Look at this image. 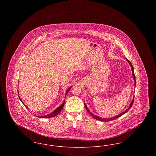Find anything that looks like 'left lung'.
I'll return each mask as SVG.
<instances>
[{"label": "left lung", "mask_w": 156, "mask_h": 156, "mask_svg": "<svg viewBox=\"0 0 156 156\" xmlns=\"http://www.w3.org/2000/svg\"><path fill=\"white\" fill-rule=\"evenodd\" d=\"M126 61L129 63V64H130V67L132 68V75H133V78L134 81V87H136V78H135V75H134V69L133 67V66H132V63L128 60V59L126 58ZM133 101H134V98H133V99H132V102H131V103L130 104V105L129 106V108H127V109H126V110H125V111L123 112L122 113H120L118 115H117V116H114V117H112V118H101V117H99V116H97V115H94L92 112H90V111H89V109H88V108H87V105H86V104H84L85 105V108H86V109H87V111L89 112V114L94 118V119H97L98 120H99V121H102V122H109V121H111V120H115V119H117V118H118L119 117H120L122 115H124L125 113H126V112H127L129 111V109L131 108V107L132 106V105H133Z\"/></svg>", "instance_id": "1"}]
</instances>
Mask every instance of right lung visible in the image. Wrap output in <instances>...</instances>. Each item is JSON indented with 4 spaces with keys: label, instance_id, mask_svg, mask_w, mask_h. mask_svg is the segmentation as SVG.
<instances>
[{
    "label": "right lung",
    "instance_id": "obj_1",
    "mask_svg": "<svg viewBox=\"0 0 156 156\" xmlns=\"http://www.w3.org/2000/svg\"><path fill=\"white\" fill-rule=\"evenodd\" d=\"M71 87H70L69 88H68V89L67 90V91H66V95H67V94L68 93V92L69 91V90L71 88ZM18 94H19V90H18ZM19 99H20V101L22 102L23 104V102L22 101V99L20 98V96H19ZM64 104H65V101H64V102L62 103V104H61L59 106H58L57 109H55L54 111H53L51 112V113H49V114H48V115H44V116H37V117H38V118H52V117H54V116H57L58 113H59V112H61V111L62 110V109L63 108V106H64ZM24 105L25 106V107L27 109H29V108H27V106H26L24 104Z\"/></svg>",
    "mask_w": 156,
    "mask_h": 156
}]
</instances>
